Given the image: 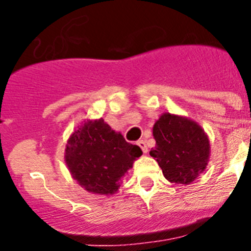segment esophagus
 I'll use <instances>...</instances> for the list:
<instances>
[{"mask_svg":"<svg viewBox=\"0 0 251 251\" xmlns=\"http://www.w3.org/2000/svg\"><path fill=\"white\" fill-rule=\"evenodd\" d=\"M137 146L141 148L142 152H143V153L148 152V148H147V145H146V141H143V139H139V141H137Z\"/></svg>","mask_w":251,"mask_h":251,"instance_id":"1","label":"esophagus"}]
</instances>
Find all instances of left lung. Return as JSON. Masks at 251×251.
<instances>
[{
	"label": "left lung",
	"mask_w": 251,
	"mask_h": 251,
	"mask_svg": "<svg viewBox=\"0 0 251 251\" xmlns=\"http://www.w3.org/2000/svg\"><path fill=\"white\" fill-rule=\"evenodd\" d=\"M156 146L150 152L171 183L188 185L206 170L210 141L199 123L182 115L163 113L153 126Z\"/></svg>",
	"instance_id": "8db88e82"
}]
</instances>
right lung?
I'll return each instance as SVG.
<instances>
[{"label": "right lung", "mask_w": 251, "mask_h": 251, "mask_svg": "<svg viewBox=\"0 0 251 251\" xmlns=\"http://www.w3.org/2000/svg\"><path fill=\"white\" fill-rule=\"evenodd\" d=\"M142 150L130 145L103 118L85 119L70 134L65 163L73 178L88 192L114 195Z\"/></svg>", "instance_id": "1"}]
</instances>
